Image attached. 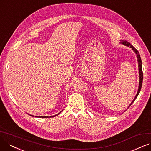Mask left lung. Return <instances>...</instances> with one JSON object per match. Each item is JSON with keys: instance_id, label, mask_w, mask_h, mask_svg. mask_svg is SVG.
I'll return each mask as SVG.
<instances>
[{"instance_id": "1", "label": "left lung", "mask_w": 151, "mask_h": 151, "mask_svg": "<svg viewBox=\"0 0 151 151\" xmlns=\"http://www.w3.org/2000/svg\"><path fill=\"white\" fill-rule=\"evenodd\" d=\"M121 43L124 45L126 46H127V47H130L132 50H133L134 52L136 53V54L137 55V61H138V64H139V89H138V91H137V93L134 99H133V101L131 102V103L130 104V105L129 106V107H130V106L134 103V101H135L136 99L137 98V96L139 93H140V91H141V87H142V80H143V73H142V61H141V57H140V55H139V52L137 51V50L132 45H131L130 43H129L128 42L124 40V41H121Z\"/></svg>"}]
</instances>
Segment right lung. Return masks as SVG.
<instances>
[{
	"instance_id": "1",
	"label": "right lung",
	"mask_w": 151,
	"mask_h": 151,
	"mask_svg": "<svg viewBox=\"0 0 151 151\" xmlns=\"http://www.w3.org/2000/svg\"><path fill=\"white\" fill-rule=\"evenodd\" d=\"M59 114H60V113H58V114H56V115H55V116H39V118H53V117H55V116H58ZM29 115H30V114H29ZM30 116H32L33 117V116H32V115H30ZM35 117H38V116H35Z\"/></svg>"
}]
</instances>
